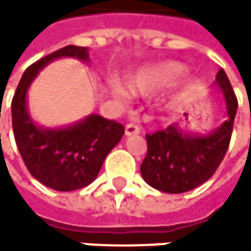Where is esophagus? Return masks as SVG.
<instances>
[{"label":"esophagus","instance_id":"obj_1","mask_svg":"<svg viewBox=\"0 0 251 251\" xmlns=\"http://www.w3.org/2000/svg\"><path fill=\"white\" fill-rule=\"evenodd\" d=\"M137 134H140V128L137 126V125L128 123L126 126H125V135L131 137V135H137Z\"/></svg>","mask_w":251,"mask_h":251}]
</instances>
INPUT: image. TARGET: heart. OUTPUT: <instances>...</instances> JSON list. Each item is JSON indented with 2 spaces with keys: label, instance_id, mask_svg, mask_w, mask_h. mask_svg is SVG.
<instances>
[{
  "label": "heart",
  "instance_id": "b5f03b06",
  "mask_svg": "<svg viewBox=\"0 0 251 251\" xmlns=\"http://www.w3.org/2000/svg\"><path fill=\"white\" fill-rule=\"evenodd\" d=\"M188 74V67L179 61H159L153 64L143 66L135 72L129 74L126 78V87L120 82H113L108 85V93L116 102H126L132 95L149 96L162 89L175 84Z\"/></svg>",
  "mask_w": 251,
  "mask_h": 251
}]
</instances>
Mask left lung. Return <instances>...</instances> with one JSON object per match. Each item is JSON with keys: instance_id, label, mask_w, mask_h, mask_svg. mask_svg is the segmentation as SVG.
<instances>
[{"instance_id": "left-lung-1", "label": "left lung", "mask_w": 251, "mask_h": 251, "mask_svg": "<svg viewBox=\"0 0 251 251\" xmlns=\"http://www.w3.org/2000/svg\"><path fill=\"white\" fill-rule=\"evenodd\" d=\"M214 85L223 95L227 117L218 128L193 132L173 123L162 131L148 134V155L141 162V176L155 190L179 194L206 182L223 161L233 129L238 100L230 81L220 69Z\"/></svg>"}]
</instances>
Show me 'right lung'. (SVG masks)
<instances>
[{
	"mask_svg": "<svg viewBox=\"0 0 251 251\" xmlns=\"http://www.w3.org/2000/svg\"><path fill=\"white\" fill-rule=\"evenodd\" d=\"M64 57L90 63L89 48L69 45L31 64L24 72L12 100V123L16 146L30 173L55 191H74L98 177L105 158L122 140L125 128L99 114L60 128L36 123L26 99L30 85L45 66Z\"/></svg>",
	"mask_w": 251,
	"mask_h": 251,
	"instance_id": "right-lung-1",
	"label": "right lung"
}]
</instances>
